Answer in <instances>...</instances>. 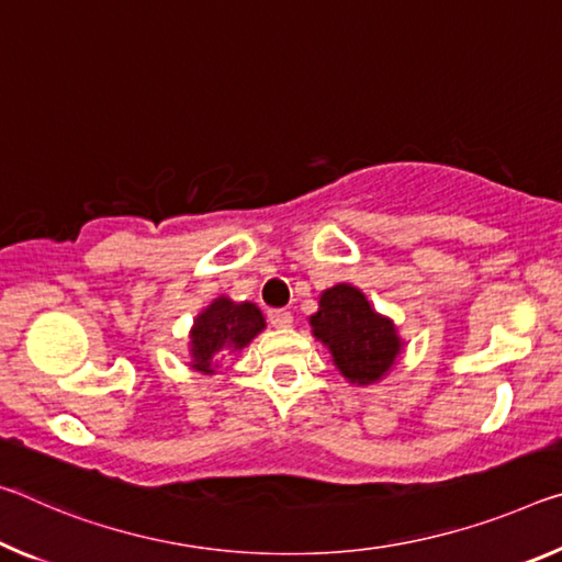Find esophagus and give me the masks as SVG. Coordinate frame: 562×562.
Segmentation results:
<instances>
[{"mask_svg":"<svg viewBox=\"0 0 562 562\" xmlns=\"http://www.w3.org/2000/svg\"><path fill=\"white\" fill-rule=\"evenodd\" d=\"M267 317H270V325L272 327H290L292 325V313H290V310H270V313H267Z\"/></svg>","mask_w":562,"mask_h":562,"instance_id":"esophagus-1","label":"esophagus"}]
</instances>
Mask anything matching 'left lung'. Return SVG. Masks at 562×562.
I'll return each instance as SVG.
<instances>
[{
    "mask_svg": "<svg viewBox=\"0 0 562 562\" xmlns=\"http://www.w3.org/2000/svg\"><path fill=\"white\" fill-rule=\"evenodd\" d=\"M310 325L352 385L378 382L403 350L393 319L375 313L368 297L347 282L319 295V310L310 317Z\"/></svg>",
    "mask_w": 562,
    "mask_h": 562,
    "instance_id": "1",
    "label": "left lung"
}]
</instances>
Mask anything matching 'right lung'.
<instances>
[{
    "label": "right lung",
    "mask_w": 562,
    "mask_h": 562,
    "mask_svg": "<svg viewBox=\"0 0 562 562\" xmlns=\"http://www.w3.org/2000/svg\"><path fill=\"white\" fill-rule=\"evenodd\" d=\"M265 329V317L252 302L217 297L194 317L190 329L192 368L212 375L229 352H239Z\"/></svg>",
    "instance_id": "1"
}]
</instances>
